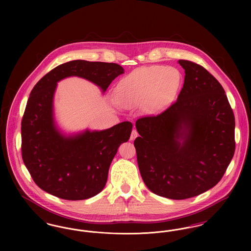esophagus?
Listing matches in <instances>:
<instances>
[{
  "instance_id": "obj_1",
  "label": "esophagus",
  "mask_w": 251,
  "mask_h": 251,
  "mask_svg": "<svg viewBox=\"0 0 251 251\" xmlns=\"http://www.w3.org/2000/svg\"><path fill=\"white\" fill-rule=\"evenodd\" d=\"M137 136H138V132H137V131H136L135 129H132L131 136H130V139H131V140H133V139H135Z\"/></svg>"
}]
</instances>
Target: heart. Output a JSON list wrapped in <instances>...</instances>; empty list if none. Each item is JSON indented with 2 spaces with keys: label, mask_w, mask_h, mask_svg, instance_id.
I'll return each instance as SVG.
<instances>
[{
  "label": "heart",
  "mask_w": 251,
  "mask_h": 251,
  "mask_svg": "<svg viewBox=\"0 0 251 251\" xmlns=\"http://www.w3.org/2000/svg\"><path fill=\"white\" fill-rule=\"evenodd\" d=\"M180 74L176 69L152 66L137 69L116 87V98L124 106L147 103L151 112L167 107L179 91Z\"/></svg>",
  "instance_id": "b5f03b06"
}]
</instances>
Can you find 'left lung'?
Wrapping results in <instances>:
<instances>
[{
	"instance_id": "obj_1",
	"label": "left lung",
	"mask_w": 251,
	"mask_h": 251,
	"mask_svg": "<svg viewBox=\"0 0 251 251\" xmlns=\"http://www.w3.org/2000/svg\"><path fill=\"white\" fill-rule=\"evenodd\" d=\"M179 64L185 76L177 100L136 120L140 136L133 142L147 187L178 201L216 185L235 151V119L224 88L202 66Z\"/></svg>"
}]
</instances>
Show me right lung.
<instances>
[{
  "label": "right lung",
  "instance_id": "obj_1",
  "mask_svg": "<svg viewBox=\"0 0 251 251\" xmlns=\"http://www.w3.org/2000/svg\"><path fill=\"white\" fill-rule=\"evenodd\" d=\"M123 68L115 63L73 60L43 76L30 93L22 120V155L36 185L67 201H82L101 191L120 144L131 135L130 121L107 130L72 136L60 132L53 120V95L60 80L78 76L104 92Z\"/></svg>",
  "mask_w": 251,
  "mask_h": 251
}]
</instances>
